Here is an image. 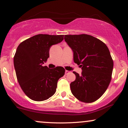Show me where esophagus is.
I'll return each mask as SVG.
<instances>
[{
    "label": "esophagus",
    "mask_w": 128,
    "mask_h": 128,
    "mask_svg": "<svg viewBox=\"0 0 128 128\" xmlns=\"http://www.w3.org/2000/svg\"><path fill=\"white\" fill-rule=\"evenodd\" d=\"M71 72L70 71H68V70H65V74H69V73H70Z\"/></svg>",
    "instance_id": "34e87169"
}]
</instances>
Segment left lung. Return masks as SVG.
Listing matches in <instances>:
<instances>
[{
	"label": "left lung",
	"mask_w": 128,
	"mask_h": 128,
	"mask_svg": "<svg viewBox=\"0 0 128 128\" xmlns=\"http://www.w3.org/2000/svg\"><path fill=\"white\" fill-rule=\"evenodd\" d=\"M64 39L73 50L74 62L82 70L81 74L73 72L76 79L70 84L72 93L82 102H94L111 82L114 63L110 50L103 42L90 35H65Z\"/></svg>",
	"instance_id": "obj_1"
}]
</instances>
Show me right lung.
Returning a JSON list of instances; mask_svg holds the SVG:
<instances>
[{
  "label": "right lung",
  "mask_w": 128,
  "mask_h": 128,
  "mask_svg": "<svg viewBox=\"0 0 128 128\" xmlns=\"http://www.w3.org/2000/svg\"><path fill=\"white\" fill-rule=\"evenodd\" d=\"M64 35L38 34L20 44L14 56V66L21 88L30 98L46 100L56 92L58 80L65 70L58 66L49 69L42 64L50 57L52 45L60 43Z\"/></svg>",
  "instance_id": "obj_1"
}]
</instances>
